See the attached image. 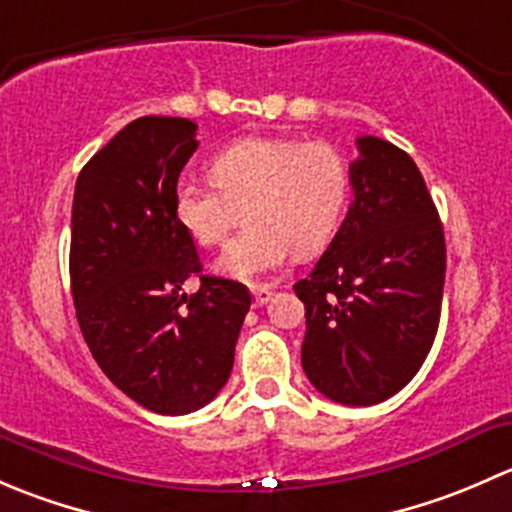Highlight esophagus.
<instances>
[{
  "instance_id": "obj_1",
  "label": "esophagus",
  "mask_w": 512,
  "mask_h": 512,
  "mask_svg": "<svg viewBox=\"0 0 512 512\" xmlns=\"http://www.w3.org/2000/svg\"><path fill=\"white\" fill-rule=\"evenodd\" d=\"M252 304H255V307H265L267 302H270L272 297H275V292H272V287H255L252 289Z\"/></svg>"
}]
</instances>
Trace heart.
Masks as SVG:
<instances>
[{
  "mask_svg": "<svg viewBox=\"0 0 512 512\" xmlns=\"http://www.w3.org/2000/svg\"><path fill=\"white\" fill-rule=\"evenodd\" d=\"M212 185L180 183L173 215L200 247H215L242 215L240 235L215 270L257 282L280 270L289 252L314 255L329 245L352 198V165L332 143L299 138H240L208 165Z\"/></svg>",
  "mask_w": 512,
  "mask_h": 512,
  "instance_id": "obj_1",
  "label": "heart"
}]
</instances>
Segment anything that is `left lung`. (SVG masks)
<instances>
[{"instance_id": "left-lung-1", "label": "left lung", "mask_w": 512, "mask_h": 512, "mask_svg": "<svg viewBox=\"0 0 512 512\" xmlns=\"http://www.w3.org/2000/svg\"><path fill=\"white\" fill-rule=\"evenodd\" d=\"M356 146L347 218L294 292L307 317V379L337 404L371 406L404 389L431 352L446 240L409 153L376 136Z\"/></svg>"}]
</instances>
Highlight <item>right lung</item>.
<instances>
[{"label":"right lung","mask_w":512,"mask_h":512,"mask_svg":"<svg viewBox=\"0 0 512 512\" xmlns=\"http://www.w3.org/2000/svg\"><path fill=\"white\" fill-rule=\"evenodd\" d=\"M188 118L143 116L79 173L71 208V294L103 374L163 416L203 409L227 384L250 309L245 285L203 275L195 242L173 215L193 156ZM201 277L195 295L179 292Z\"/></svg>","instance_id":"add662e5"}]
</instances>
